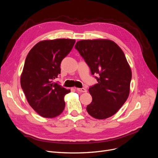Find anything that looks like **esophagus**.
<instances>
[{
  "label": "esophagus",
  "mask_w": 158,
  "mask_h": 158,
  "mask_svg": "<svg viewBox=\"0 0 158 158\" xmlns=\"http://www.w3.org/2000/svg\"><path fill=\"white\" fill-rule=\"evenodd\" d=\"M76 90L77 91H80V92H82V93H85V92H86L87 91V90H86V89H85V88H76Z\"/></svg>",
  "instance_id": "34e87169"
}]
</instances>
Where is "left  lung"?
Wrapping results in <instances>:
<instances>
[{
	"mask_svg": "<svg viewBox=\"0 0 158 158\" xmlns=\"http://www.w3.org/2000/svg\"><path fill=\"white\" fill-rule=\"evenodd\" d=\"M75 48L89 67L98 83L89 88L92 102L88 113L105 119L116 113L128 98L131 70L121 48L109 39L82 40Z\"/></svg>",
	"mask_w": 158,
	"mask_h": 158,
	"instance_id": "1",
	"label": "left lung"
}]
</instances>
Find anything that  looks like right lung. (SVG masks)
<instances>
[{
  "label": "right lung",
  "mask_w": 158,
  "mask_h": 158,
  "mask_svg": "<svg viewBox=\"0 0 158 158\" xmlns=\"http://www.w3.org/2000/svg\"><path fill=\"white\" fill-rule=\"evenodd\" d=\"M75 39L39 42L28 53L21 75V86L30 106L42 117L55 118L64 111V97L70 92L55 83L60 64L72 50Z\"/></svg>",
  "instance_id": "obj_1"
}]
</instances>
